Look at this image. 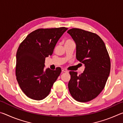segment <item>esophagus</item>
Masks as SVG:
<instances>
[{
  "mask_svg": "<svg viewBox=\"0 0 123 123\" xmlns=\"http://www.w3.org/2000/svg\"><path fill=\"white\" fill-rule=\"evenodd\" d=\"M62 71L63 72H68V70L64 69V68H62Z\"/></svg>",
  "mask_w": 123,
  "mask_h": 123,
  "instance_id": "esophagus-1",
  "label": "esophagus"
}]
</instances>
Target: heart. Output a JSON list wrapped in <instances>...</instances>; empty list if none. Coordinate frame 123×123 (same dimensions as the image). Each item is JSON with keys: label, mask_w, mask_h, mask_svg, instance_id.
I'll return each instance as SVG.
<instances>
[{"label": "heart", "mask_w": 123, "mask_h": 123, "mask_svg": "<svg viewBox=\"0 0 123 123\" xmlns=\"http://www.w3.org/2000/svg\"><path fill=\"white\" fill-rule=\"evenodd\" d=\"M70 41H72L70 40V39H68V40H67V41H66V42H65V43H66V42H70Z\"/></svg>", "instance_id": "obj_1"}]
</instances>
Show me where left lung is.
Wrapping results in <instances>:
<instances>
[{
  "instance_id": "1",
  "label": "left lung",
  "mask_w": 123,
  "mask_h": 123,
  "mask_svg": "<svg viewBox=\"0 0 123 123\" xmlns=\"http://www.w3.org/2000/svg\"><path fill=\"white\" fill-rule=\"evenodd\" d=\"M76 43V59L85 64L80 75L69 72L68 89L73 98L79 102H88L103 90L111 69L110 56L104 41L98 35L81 29L67 31Z\"/></svg>"
}]
</instances>
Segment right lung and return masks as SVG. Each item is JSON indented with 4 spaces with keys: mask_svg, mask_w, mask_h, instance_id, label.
<instances>
[{
    "mask_svg": "<svg viewBox=\"0 0 123 123\" xmlns=\"http://www.w3.org/2000/svg\"><path fill=\"white\" fill-rule=\"evenodd\" d=\"M67 29H37L20 44L16 54V79L22 91L30 98L41 100L47 97L61 73L60 67L44 70L45 59L52 55L57 41Z\"/></svg>",
    "mask_w": 123,
    "mask_h": 123,
    "instance_id": "right-lung-1",
    "label": "right lung"
}]
</instances>
